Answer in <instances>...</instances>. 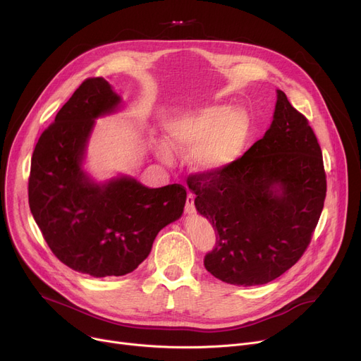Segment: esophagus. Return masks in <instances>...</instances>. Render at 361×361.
I'll return each instance as SVG.
<instances>
[{
	"mask_svg": "<svg viewBox=\"0 0 361 361\" xmlns=\"http://www.w3.org/2000/svg\"><path fill=\"white\" fill-rule=\"evenodd\" d=\"M184 209H185V214H188V215L195 214V195H192V193L187 195Z\"/></svg>",
	"mask_w": 361,
	"mask_h": 361,
	"instance_id": "obj_1",
	"label": "esophagus"
}]
</instances>
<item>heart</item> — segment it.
<instances>
[{"mask_svg": "<svg viewBox=\"0 0 361 361\" xmlns=\"http://www.w3.org/2000/svg\"><path fill=\"white\" fill-rule=\"evenodd\" d=\"M169 146L180 154H190L199 173L214 176L233 165L243 154L250 136V123L240 109L215 105L196 112L178 114L166 126ZM159 158L171 164L173 155L165 145L158 146Z\"/></svg>", "mask_w": 361, "mask_h": 361, "instance_id": "obj_1", "label": "heart"}]
</instances>
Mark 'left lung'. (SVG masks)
<instances>
[{"label": "left lung", "mask_w": 361, "mask_h": 361, "mask_svg": "<svg viewBox=\"0 0 361 361\" xmlns=\"http://www.w3.org/2000/svg\"><path fill=\"white\" fill-rule=\"evenodd\" d=\"M200 215L216 231L204 268L233 286H262L306 252L326 197V174L307 118L276 90L264 136L222 173L192 174Z\"/></svg>", "instance_id": "left-lung-1"}]
</instances>
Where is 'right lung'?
Returning a JSON list of instances; mask_svg holds the SVG:
<instances>
[{"mask_svg":"<svg viewBox=\"0 0 361 361\" xmlns=\"http://www.w3.org/2000/svg\"><path fill=\"white\" fill-rule=\"evenodd\" d=\"M120 104L105 79H86L41 135L30 164V212L51 252L97 278L135 271L187 197L181 184L149 188L130 177L102 184L87 177L82 162L94 120Z\"/></svg>","mask_w":361,"mask_h":361,"instance_id":"obj_1","label":"right lung"}]
</instances>
